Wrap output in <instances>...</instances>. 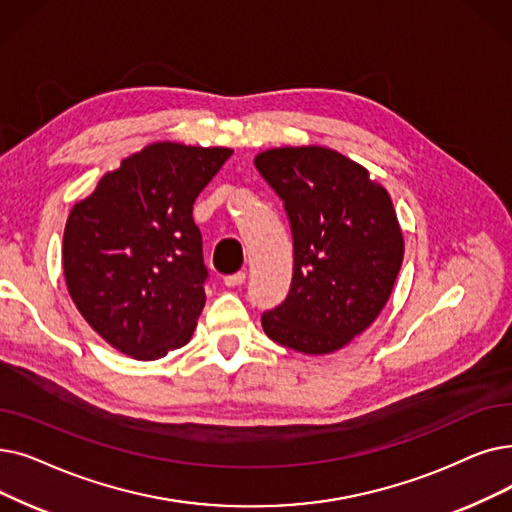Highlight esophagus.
Returning a JSON list of instances; mask_svg holds the SVG:
<instances>
[{"label": "esophagus", "mask_w": 512, "mask_h": 512, "mask_svg": "<svg viewBox=\"0 0 512 512\" xmlns=\"http://www.w3.org/2000/svg\"><path fill=\"white\" fill-rule=\"evenodd\" d=\"M244 280H247V274L244 272H236V274H232V276H226L224 278V282H226V286H240V284H244Z\"/></svg>", "instance_id": "obj_1"}]
</instances>
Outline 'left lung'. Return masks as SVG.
Masks as SVG:
<instances>
[{
  "mask_svg": "<svg viewBox=\"0 0 512 512\" xmlns=\"http://www.w3.org/2000/svg\"><path fill=\"white\" fill-rule=\"evenodd\" d=\"M255 167L282 198L295 257L291 291L261 316L265 335L307 355L339 351L379 318L402 268L391 196L324 146L265 150Z\"/></svg>",
  "mask_w": 512,
  "mask_h": 512,
  "instance_id": "left-lung-1",
  "label": "left lung"
}]
</instances>
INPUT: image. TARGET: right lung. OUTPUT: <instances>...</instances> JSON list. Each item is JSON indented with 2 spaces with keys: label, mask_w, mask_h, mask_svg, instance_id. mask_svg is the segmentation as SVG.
Returning <instances> with one entry per match:
<instances>
[{
  "label": "right lung",
  "mask_w": 512,
  "mask_h": 512,
  "mask_svg": "<svg viewBox=\"0 0 512 512\" xmlns=\"http://www.w3.org/2000/svg\"><path fill=\"white\" fill-rule=\"evenodd\" d=\"M230 148L154 142L108 171L66 219L62 268L79 314L136 360L184 347L205 307L196 196Z\"/></svg>",
  "instance_id": "right-lung-1"
}]
</instances>
